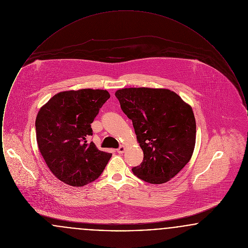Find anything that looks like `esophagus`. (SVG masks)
Segmentation results:
<instances>
[{"mask_svg": "<svg viewBox=\"0 0 248 248\" xmlns=\"http://www.w3.org/2000/svg\"><path fill=\"white\" fill-rule=\"evenodd\" d=\"M124 151H125V147L123 146V145H121L118 149H117V153L120 154H124Z\"/></svg>", "mask_w": 248, "mask_h": 248, "instance_id": "obj_1", "label": "esophagus"}]
</instances>
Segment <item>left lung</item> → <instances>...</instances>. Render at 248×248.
Wrapping results in <instances>:
<instances>
[{
  "instance_id": "1",
  "label": "left lung",
  "mask_w": 248,
  "mask_h": 248,
  "mask_svg": "<svg viewBox=\"0 0 248 248\" xmlns=\"http://www.w3.org/2000/svg\"><path fill=\"white\" fill-rule=\"evenodd\" d=\"M122 110L132 120L143 151L133 173L151 184H163L189 163L196 140L191 107L164 88H124L115 92Z\"/></svg>"
}]
</instances>
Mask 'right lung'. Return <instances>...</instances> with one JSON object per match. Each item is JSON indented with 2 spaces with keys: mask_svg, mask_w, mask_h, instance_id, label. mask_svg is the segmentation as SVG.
<instances>
[{
  "mask_svg": "<svg viewBox=\"0 0 248 248\" xmlns=\"http://www.w3.org/2000/svg\"><path fill=\"white\" fill-rule=\"evenodd\" d=\"M109 96L101 89L64 91L40 108L35 122L38 148L60 181L83 187L105 169L111 154L99 151L86 139L93 135L91 124Z\"/></svg>",
  "mask_w": 248,
  "mask_h": 248,
  "instance_id": "obj_1",
  "label": "right lung"
}]
</instances>
